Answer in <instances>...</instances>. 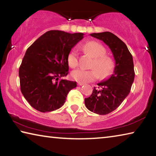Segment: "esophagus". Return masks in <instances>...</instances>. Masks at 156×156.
<instances>
[{
    "label": "esophagus",
    "mask_w": 156,
    "mask_h": 156,
    "mask_svg": "<svg viewBox=\"0 0 156 156\" xmlns=\"http://www.w3.org/2000/svg\"><path fill=\"white\" fill-rule=\"evenodd\" d=\"M83 83H78V86H82V85H83Z\"/></svg>",
    "instance_id": "34e87169"
}]
</instances>
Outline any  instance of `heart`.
<instances>
[{
	"label": "heart",
	"mask_w": 156,
	"mask_h": 156,
	"mask_svg": "<svg viewBox=\"0 0 156 156\" xmlns=\"http://www.w3.org/2000/svg\"><path fill=\"white\" fill-rule=\"evenodd\" d=\"M84 52L94 58L91 69H77L72 72V77L82 83L96 80L98 78L106 79L112 75L114 70V62L112 58L106 56L105 47L96 41H89L83 45ZM67 62L70 67L74 68L78 64L77 52L72 49L67 55Z\"/></svg>",
	"instance_id": "heart-1"
}]
</instances>
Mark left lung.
<instances>
[{
    "instance_id": "8db88e82",
    "label": "left lung",
    "mask_w": 156,
    "mask_h": 156,
    "mask_svg": "<svg viewBox=\"0 0 156 156\" xmlns=\"http://www.w3.org/2000/svg\"><path fill=\"white\" fill-rule=\"evenodd\" d=\"M90 35L103 41L110 48L115 60L113 74L98 84L100 87H94L91 96L84 99L89 111L106 115L117 109L131 91L135 77L133 57L125 43L113 34L105 31Z\"/></svg>"
}]
</instances>
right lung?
<instances>
[{"mask_svg": "<svg viewBox=\"0 0 156 156\" xmlns=\"http://www.w3.org/2000/svg\"><path fill=\"white\" fill-rule=\"evenodd\" d=\"M84 34L47 31L25 52L19 68L20 90L31 107L41 112L58 109L76 82L58 80L68 74L67 55Z\"/></svg>", "mask_w": 156, "mask_h": 156, "instance_id": "add662e5", "label": "right lung"}]
</instances>
